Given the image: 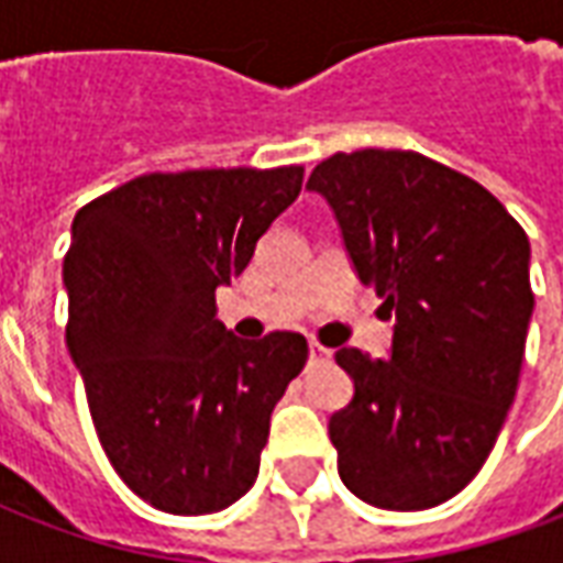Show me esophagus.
Listing matches in <instances>:
<instances>
[{
	"label": "esophagus",
	"mask_w": 563,
	"mask_h": 563,
	"mask_svg": "<svg viewBox=\"0 0 563 563\" xmlns=\"http://www.w3.org/2000/svg\"><path fill=\"white\" fill-rule=\"evenodd\" d=\"M307 355H310V362L317 365V362H329V358H331V350H325L322 343L310 341V346H307Z\"/></svg>",
	"instance_id": "obj_1"
}]
</instances>
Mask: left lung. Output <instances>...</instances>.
<instances>
[{
  "label": "left lung",
  "instance_id": "left-lung-1",
  "mask_svg": "<svg viewBox=\"0 0 563 563\" xmlns=\"http://www.w3.org/2000/svg\"><path fill=\"white\" fill-rule=\"evenodd\" d=\"M346 256L395 317L389 358L341 346L353 401L329 419L343 485L383 509L455 497L495 446L531 325V244L488 189L413 150L319 162Z\"/></svg>",
  "mask_w": 563,
  "mask_h": 563
}]
</instances>
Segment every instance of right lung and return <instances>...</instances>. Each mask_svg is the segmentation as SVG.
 Segmentation results:
<instances>
[{"instance_id": "obj_1", "label": "right lung", "mask_w": 563, "mask_h": 563, "mask_svg": "<svg viewBox=\"0 0 563 563\" xmlns=\"http://www.w3.org/2000/svg\"><path fill=\"white\" fill-rule=\"evenodd\" d=\"M301 180V165L144 174L75 213L68 353L104 455L162 512H220L256 483L307 341L234 338L217 319V286L250 265Z\"/></svg>"}]
</instances>
